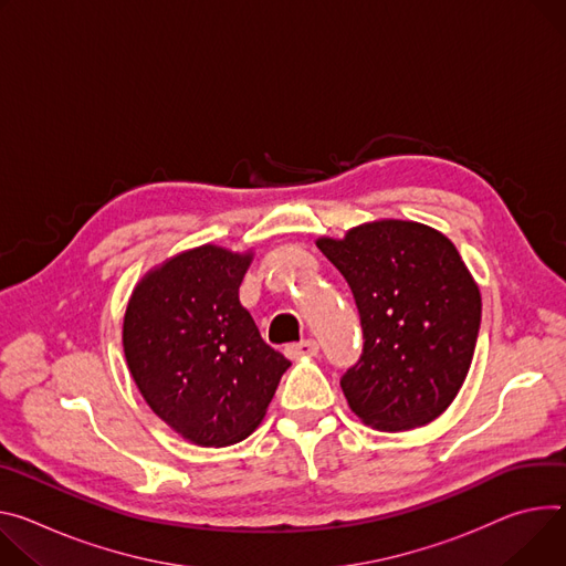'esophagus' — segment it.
I'll return each instance as SVG.
<instances>
[{
	"instance_id": "1",
	"label": "esophagus",
	"mask_w": 566,
	"mask_h": 566,
	"mask_svg": "<svg viewBox=\"0 0 566 566\" xmlns=\"http://www.w3.org/2000/svg\"><path fill=\"white\" fill-rule=\"evenodd\" d=\"M318 343L316 340H312V338H306V340H300V343H291L289 347H286V356L289 358H302V356H316L318 354Z\"/></svg>"
}]
</instances>
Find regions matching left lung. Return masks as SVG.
I'll use <instances>...</instances> for the list:
<instances>
[{
	"mask_svg": "<svg viewBox=\"0 0 566 566\" xmlns=\"http://www.w3.org/2000/svg\"><path fill=\"white\" fill-rule=\"evenodd\" d=\"M316 245L347 280L364 354L340 388L364 424L399 433L440 418L470 373L481 291L455 245L418 221L379 219Z\"/></svg>",
	"mask_w": 566,
	"mask_h": 566,
	"instance_id": "left-lung-1",
	"label": "left lung"
}]
</instances>
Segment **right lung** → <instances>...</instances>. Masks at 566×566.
I'll return each instance as SVG.
<instances>
[{
  "label": "right lung",
  "instance_id": "right-lung-1",
  "mask_svg": "<svg viewBox=\"0 0 566 566\" xmlns=\"http://www.w3.org/2000/svg\"><path fill=\"white\" fill-rule=\"evenodd\" d=\"M252 250L205 243L150 269L124 316L126 364L144 401L198 447H228L262 424L289 358L239 302Z\"/></svg>",
  "mask_w": 566,
  "mask_h": 566
}]
</instances>
